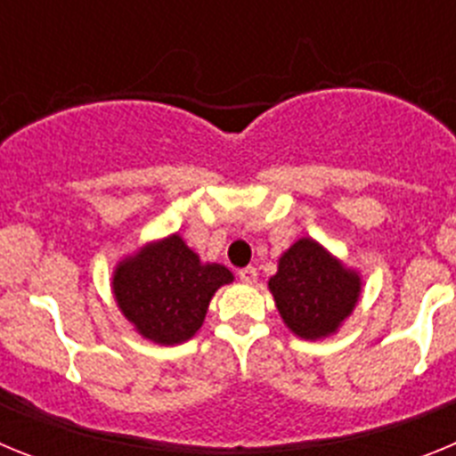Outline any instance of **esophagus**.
<instances>
[{"mask_svg":"<svg viewBox=\"0 0 456 456\" xmlns=\"http://www.w3.org/2000/svg\"><path fill=\"white\" fill-rule=\"evenodd\" d=\"M240 281L247 285L257 283V269L256 267H244L240 269Z\"/></svg>","mask_w":456,"mask_h":456,"instance_id":"obj_1","label":"esophagus"}]
</instances>
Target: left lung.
Here are the masks:
<instances>
[{
    "mask_svg": "<svg viewBox=\"0 0 456 456\" xmlns=\"http://www.w3.org/2000/svg\"><path fill=\"white\" fill-rule=\"evenodd\" d=\"M267 285L283 324L301 340L336 336L363 292L361 273L313 237H299L281 253Z\"/></svg>",
    "mask_w": 456,
    "mask_h": 456,
    "instance_id": "obj_1",
    "label": "left lung"
}]
</instances>
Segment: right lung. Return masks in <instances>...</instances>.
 Listing matches in <instances>:
<instances>
[{
  "label": "right lung",
  "mask_w": 456,
  "mask_h": 456,
  "mask_svg": "<svg viewBox=\"0 0 456 456\" xmlns=\"http://www.w3.org/2000/svg\"><path fill=\"white\" fill-rule=\"evenodd\" d=\"M232 281L231 269L203 263L180 232H171L120 257L111 292L141 338L173 347L199 333L215 292Z\"/></svg>",
  "instance_id": "right-lung-1"
}]
</instances>
